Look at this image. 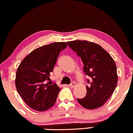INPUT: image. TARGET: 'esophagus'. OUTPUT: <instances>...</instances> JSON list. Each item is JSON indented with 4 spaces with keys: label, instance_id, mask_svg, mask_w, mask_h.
Masks as SVG:
<instances>
[{
    "label": "esophagus",
    "instance_id": "1",
    "mask_svg": "<svg viewBox=\"0 0 133 133\" xmlns=\"http://www.w3.org/2000/svg\"><path fill=\"white\" fill-rule=\"evenodd\" d=\"M75 86H76V83L75 82L71 83H70V87H71V88H74Z\"/></svg>",
    "mask_w": 133,
    "mask_h": 133
}]
</instances>
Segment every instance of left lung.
Wrapping results in <instances>:
<instances>
[{
    "instance_id": "1",
    "label": "left lung",
    "mask_w": 133,
    "mask_h": 133,
    "mask_svg": "<svg viewBox=\"0 0 133 133\" xmlns=\"http://www.w3.org/2000/svg\"><path fill=\"white\" fill-rule=\"evenodd\" d=\"M68 45L83 65V71L90 77L87 95L77 100L83 107L93 110L102 107L111 97L118 83L117 69L113 58L100 45L86 40L68 42Z\"/></svg>"
}]
</instances>
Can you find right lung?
Here are the masks:
<instances>
[{"instance_id":"1","label":"right lung","mask_w":133,"mask_h":133,"mask_svg":"<svg viewBox=\"0 0 133 133\" xmlns=\"http://www.w3.org/2000/svg\"><path fill=\"white\" fill-rule=\"evenodd\" d=\"M66 46L65 42H55L36 48L17 68V90L33 110L43 111L55 103L60 88L50 82V73L53 71L61 51Z\"/></svg>"}]
</instances>
